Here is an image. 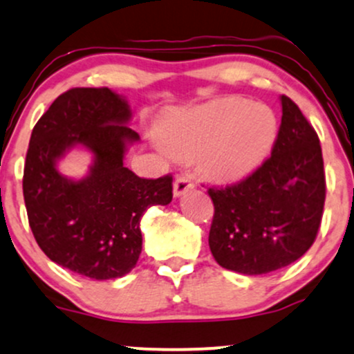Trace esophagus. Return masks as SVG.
I'll return each mask as SVG.
<instances>
[{
	"label": "esophagus",
	"instance_id": "1",
	"mask_svg": "<svg viewBox=\"0 0 354 354\" xmlns=\"http://www.w3.org/2000/svg\"><path fill=\"white\" fill-rule=\"evenodd\" d=\"M191 187H194V181H192L191 176H187V174H181V176H178L173 183V192L176 198L178 196L185 194V192L189 191Z\"/></svg>",
	"mask_w": 354,
	"mask_h": 354
}]
</instances>
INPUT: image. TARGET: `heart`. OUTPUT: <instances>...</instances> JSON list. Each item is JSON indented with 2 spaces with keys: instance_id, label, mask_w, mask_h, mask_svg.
Instances as JSON below:
<instances>
[{
  "instance_id": "1",
  "label": "heart",
  "mask_w": 354,
  "mask_h": 354,
  "mask_svg": "<svg viewBox=\"0 0 354 354\" xmlns=\"http://www.w3.org/2000/svg\"><path fill=\"white\" fill-rule=\"evenodd\" d=\"M277 119L270 107L245 100H221L163 120L158 142L169 155L192 158L218 181L254 171L271 153Z\"/></svg>"
}]
</instances>
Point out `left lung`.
I'll list each match as a JSON object with an SVG mask.
<instances>
[{"label": "left lung", "mask_w": 354, "mask_h": 354, "mask_svg": "<svg viewBox=\"0 0 354 354\" xmlns=\"http://www.w3.org/2000/svg\"><path fill=\"white\" fill-rule=\"evenodd\" d=\"M266 158L235 185L209 187L214 218L209 247L225 270L266 274L302 257L315 241L325 204V171L317 132L288 96Z\"/></svg>", "instance_id": "left-lung-1"}]
</instances>
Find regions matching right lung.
Here are the masks:
<instances>
[{
  "label": "right lung",
  "mask_w": 354,
  "mask_h": 354,
  "mask_svg": "<svg viewBox=\"0 0 354 354\" xmlns=\"http://www.w3.org/2000/svg\"><path fill=\"white\" fill-rule=\"evenodd\" d=\"M131 107L109 88H71L35 124L22 192L37 245L57 265L91 279L122 277L142 252L140 218L173 199V178L137 176L124 167ZM83 145L95 160L83 180L57 173L56 162Z\"/></svg>",
  "instance_id": "add662e5"
}]
</instances>
